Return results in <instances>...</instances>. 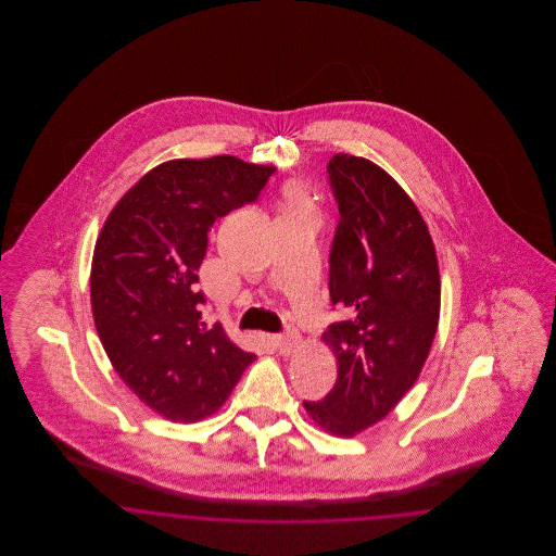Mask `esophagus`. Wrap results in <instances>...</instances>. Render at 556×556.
Returning <instances> with one entry per match:
<instances>
[{
  "label": "esophagus",
  "mask_w": 556,
  "mask_h": 556,
  "mask_svg": "<svg viewBox=\"0 0 556 556\" xmlns=\"http://www.w3.org/2000/svg\"><path fill=\"white\" fill-rule=\"evenodd\" d=\"M273 344L277 345V350L281 352V354H290L293 352L298 344H300V336H298V331L295 329H288L286 333H281V336H273Z\"/></svg>",
  "instance_id": "34e87169"
}]
</instances>
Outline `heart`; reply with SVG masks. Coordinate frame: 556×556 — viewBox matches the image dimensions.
<instances>
[{
  "mask_svg": "<svg viewBox=\"0 0 556 556\" xmlns=\"http://www.w3.org/2000/svg\"><path fill=\"white\" fill-rule=\"evenodd\" d=\"M306 193L300 187H290L286 191V208H304Z\"/></svg>",
  "mask_w": 556,
  "mask_h": 556,
  "instance_id": "heart-1",
  "label": "heart"
}]
</instances>
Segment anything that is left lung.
Returning <instances> with one entry per match:
<instances>
[{
    "label": "left lung",
    "instance_id": "8db88e82",
    "mask_svg": "<svg viewBox=\"0 0 556 556\" xmlns=\"http://www.w3.org/2000/svg\"><path fill=\"white\" fill-rule=\"evenodd\" d=\"M340 223L329 295L344 311L323 340L338 358L333 390L304 402L325 431L350 438L381 421L415 386L440 318V268L421 212L370 160L327 164Z\"/></svg>",
    "mask_w": 556,
    "mask_h": 556
}]
</instances>
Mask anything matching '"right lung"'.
Instances as JSON below:
<instances>
[{"label":"right lung","mask_w":556,"mask_h":556,"mask_svg":"<svg viewBox=\"0 0 556 556\" xmlns=\"http://www.w3.org/2000/svg\"><path fill=\"white\" fill-rule=\"evenodd\" d=\"M275 166L236 156L168 160L110 212L91 263L108 358L143 404L193 424L216 413L256 358L202 320L198 270L216 218L256 202Z\"/></svg>","instance_id":"add662e5"}]
</instances>
